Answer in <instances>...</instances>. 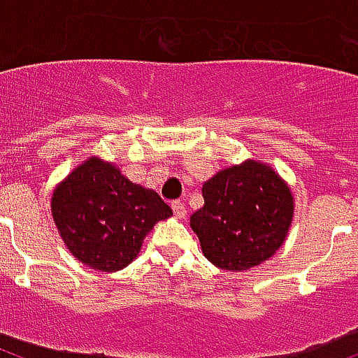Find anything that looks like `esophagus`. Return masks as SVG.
<instances>
[{"label":"esophagus","instance_id":"1","mask_svg":"<svg viewBox=\"0 0 358 358\" xmlns=\"http://www.w3.org/2000/svg\"><path fill=\"white\" fill-rule=\"evenodd\" d=\"M171 208H173L174 215H176V217H178V219H185V217H187V210H185L184 202L174 201L173 204H171Z\"/></svg>","mask_w":358,"mask_h":358}]
</instances>
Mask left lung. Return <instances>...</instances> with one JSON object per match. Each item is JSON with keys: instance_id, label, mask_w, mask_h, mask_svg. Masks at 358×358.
Returning a JSON list of instances; mask_svg holds the SVG:
<instances>
[{"instance_id": "1", "label": "left lung", "mask_w": 358, "mask_h": 358, "mask_svg": "<svg viewBox=\"0 0 358 358\" xmlns=\"http://www.w3.org/2000/svg\"><path fill=\"white\" fill-rule=\"evenodd\" d=\"M204 206L191 215L202 252L213 266L245 271L269 260L294 219L288 184L267 163L247 159L202 185Z\"/></svg>"}]
</instances>
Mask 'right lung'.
<instances>
[{"instance_id":"right-lung-1","label":"right lung","mask_w":358,"mask_h":358,"mask_svg":"<svg viewBox=\"0 0 358 358\" xmlns=\"http://www.w3.org/2000/svg\"><path fill=\"white\" fill-rule=\"evenodd\" d=\"M52 215L74 258L111 273L134 262L145 236L173 210L113 163L89 157L53 189Z\"/></svg>"}]
</instances>
